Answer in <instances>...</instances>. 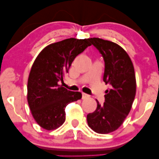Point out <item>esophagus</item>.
Returning <instances> with one entry per match:
<instances>
[{
	"label": "esophagus",
	"instance_id": "1",
	"mask_svg": "<svg viewBox=\"0 0 159 159\" xmlns=\"http://www.w3.org/2000/svg\"><path fill=\"white\" fill-rule=\"evenodd\" d=\"M88 97H89V95L86 94L84 93H82V98H83V99H84V98H87Z\"/></svg>",
	"mask_w": 159,
	"mask_h": 159
}]
</instances>
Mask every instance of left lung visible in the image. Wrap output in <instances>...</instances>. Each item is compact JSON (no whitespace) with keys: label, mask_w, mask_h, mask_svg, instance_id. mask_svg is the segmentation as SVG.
<instances>
[{"label":"left lung","mask_w":159,"mask_h":159,"mask_svg":"<svg viewBox=\"0 0 159 159\" xmlns=\"http://www.w3.org/2000/svg\"><path fill=\"white\" fill-rule=\"evenodd\" d=\"M105 61L103 81L110 88L105 91V102L87 116V123L94 132L107 134L116 130L126 118L135 97L134 69L125 51L113 42L100 38L89 39Z\"/></svg>","instance_id":"obj_1"}]
</instances>
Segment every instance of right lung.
<instances>
[{
    "instance_id": "add662e5",
    "label": "right lung",
    "mask_w": 159,
    "mask_h": 159,
    "mask_svg": "<svg viewBox=\"0 0 159 159\" xmlns=\"http://www.w3.org/2000/svg\"><path fill=\"white\" fill-rule=\"evenodd\" d=\"M90 43L89 39L70 38L46 46L36 58L27 81V102L36 122L46 130L65 122L66 105L81 99L80 92L60 85L78 54Z\"/></svg>"
}]
</instances>
